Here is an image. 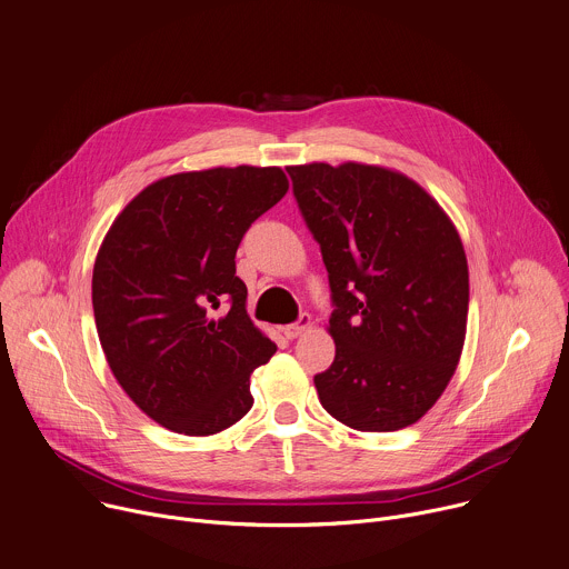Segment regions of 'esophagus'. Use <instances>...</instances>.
Segmentation results:
<instances>
[{"label": "esophagus", "mask_w": 569, "mask_h": 569, "mask_svg": "<svg viewBox=\"0 0 569 569\" xmlns=\"http://www.w3.org/2000/svg\"><path fill=\"white\" fill-rule=\"evenodd\" d=\"M308 329H311V316H308V313H301L297 322H292V325L283 327V336H286V338H290V340H295V338H299L301 333H306Z\"/></svg>", "instance_id": "esophagus-1"}]
</instances>
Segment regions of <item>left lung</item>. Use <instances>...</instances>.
<instances>
[{
  "label": "left lung",
  "mask_w": 569,
  "mask_h": 569,
  "mask_svg": "<svg viewBox=\"0 0 569 569\" xmlns=\"http://www.w3.org/2000/svg\"><path fill=\"white\" fill-rule=\"evenodd\" d=\"M329 272L336 358L320 403L356 431L416 425L445 392L465 342L468 258L440 203L379 166L286 168Z\"/></svg>",
  "instance_id": "obj_1"
}]
</instances>
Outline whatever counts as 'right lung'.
Segmentation results:
<instances>
[{"label": "right lung", "instance_id": "add662e5", "mask_svg": "<svg viewBox=\"0 0 569 569\" xmlns=\"http://www.w3.org/2000/svg\"><path fill=\"white\" fill-rule=\"evenodd\" d=\"M286 192L281 168L172 174L136 194L99 247L101 349L131 401L174 433L213 436L253 403L249 377L277 345L247 316L236 251Z\"/></svg>", "mask_w": 569, "mask_h": 569}]
</instances>
